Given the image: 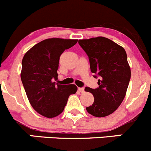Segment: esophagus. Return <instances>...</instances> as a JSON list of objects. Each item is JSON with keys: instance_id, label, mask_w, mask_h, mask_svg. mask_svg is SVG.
Here are the masks:
<instances>
[{"instance_id": "obj_1", "label": "esophagus", "mask_w": 151, "mask_h": 151, "mask_svg": "<svg viewBox=\"0 0 151 151\" xmlns=\"http://www.w3.org/2000/svg\"><path fill=\"white\" fill-rule=\"evenodd\" d=\"M78 91L81 92V93H83V92H84V89L82 87L78 88Z\"/></svg>"}]
</instances>
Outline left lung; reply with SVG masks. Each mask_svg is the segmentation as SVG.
I'll return each instance as SVG.
<instances>
[{
	"instance_id": "8db88e82",
	"label": "left lung",
	"mask_w": 151,
	"mask_h": 151,
	"mask_svg": "<svg viewBox=\"0 0 151 151\" xmlns=\"http://www.w3.org/2000/svg\"><path fill=\"white\" fill-rule=\"evenodd\" d=\"M78 43L89 57L91 72L100 77L97 89L85 87L94 96L93 104L86 109L95 117H106L117 109L126 96L131 78L126 52L104 37L79 40Z\"/></svg>"
}]
</instances>
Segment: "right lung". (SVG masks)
<instances>
[{
  "mask_svg": "<svg viewBox=\"0 0 151 151\" xmlns=\"http://www.w3.org/2000/svg\"><path fill=\"white\" fill-rule=\"evenodd\" d=\"M78 40L50 38L33 46L22 60L20 77L29 103L34 110L47 118L57 117L65 109L68 98L77 92L75 84H59V57Z\"/></svg>",
  "mask_w": 151,
  "mask_h": 151,
  "instance_id": "1",
  "label": "right lung"
}]
</instances>
